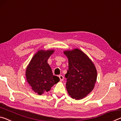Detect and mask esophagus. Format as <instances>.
Here are the masks:
<instances>
[{"label": "esophagus", "instance_id": "obj_1", "mask_svg": "<svg viewBox=\"0 0 121 121\" xmlns=\"http://www.w3.org/2000/svg\"><path fill=\"white\" fill-rule=\"evenodd\" d=\"M59 78H60V81H62L63 80V78H64V77H63L62 75H59Z\"/></svg>", "mask_w": 121, "mask_h": 121}]
</instances>
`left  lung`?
<instances>
[{
	"label": "left lung",
	"instance_id": "1",
	"mask_svg": "<svg viewBox=\"0 0 121 121\" xmlns=\"http://www.w3.org/2000/svg\"><path fill=\"white\" fill-rule=\"evenodd\" d=\"M64 54L69 63L68 70L65 74L67 92L73 99H82L95 87L97 70L89 57L78 49L65 51Z\"/></svg>",
	"mask_w": 121,
	"mask_h": 121
}]
</instances>
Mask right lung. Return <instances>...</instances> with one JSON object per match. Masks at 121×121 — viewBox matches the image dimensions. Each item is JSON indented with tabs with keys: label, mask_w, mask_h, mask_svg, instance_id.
Here are the masks:
<instances>
[{
	"label": "right lung",
	"mask_w": 121,
	"mask_h": 121,
	"mask_svg": "<svg viewBox=\"0 0 121 121\" xmlns=\"http://www.w3.org/2000/svg\"><path fill=\"white\" fill-rule=\"evenodd\" d=\"M54 50H40L36 53L26 69L28 83L35 92L41 95L50 91L51 88L60 81L53 75L48 60Z\"/></svg>",
	"instance_id": "right-lung-1"
}]
</instances>
